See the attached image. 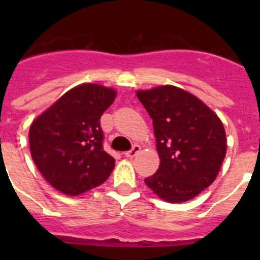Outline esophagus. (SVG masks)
<instances>
[{"label": "esophagus", "mask_w": 260, "mask_h": 260, "mask_svg": "<svg viewBox=\"0 0 260 260\" xmlns=\"http://www.w3.org/2000/svg\"><path fill=\"white\" fill-rule=\"evenodd\" d=\"M141 152V146H138V144H135L134 147H133L132 150L127 151V152H125V156L126 157H134V156H137L138 153Z\"/></svg>", "instance_id": "34e87169"}]
</instances>
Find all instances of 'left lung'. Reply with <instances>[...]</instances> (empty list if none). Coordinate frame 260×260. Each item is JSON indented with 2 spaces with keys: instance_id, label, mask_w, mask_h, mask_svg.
<instances>
[{
  "instance_id": "left-lung-1",
  "label": "left lung",
  "mask_w": 260,
  "mask_h": 260,
  "mask_svg": "<svg viewBox=\"0 0 260 260\" xmlns=\"http://www.w3.org/2000/svg\"><path fill=\"white\" fill-rule=\"evenodd\" d=\"M152 118L160 165L146 185L168 203L195 198L212 185L226 153L221 119L201 99L176 86L138 89Z\"/></svg>"
}]
</instances>
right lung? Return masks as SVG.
Segmentation results:
<instances>
[{
  "mask_svg": "<svg viewBox=\"0 0 260 260\" xmlns=\"http://www.w3.org/2000/svg\"><path fill=\"white\" fill-rule=\"evenodd\" d=\"M114 88L83 83L69 89L34 119L29 127L32 160L62 194H83L104 183L114 158L103 148L100 117L112 105Z\"/></svg>",
  "mask_w": 260,
  "mask_h": 260,
  "instance_id": "add662e5",
  "label": "right lung"
}]
</instances>
